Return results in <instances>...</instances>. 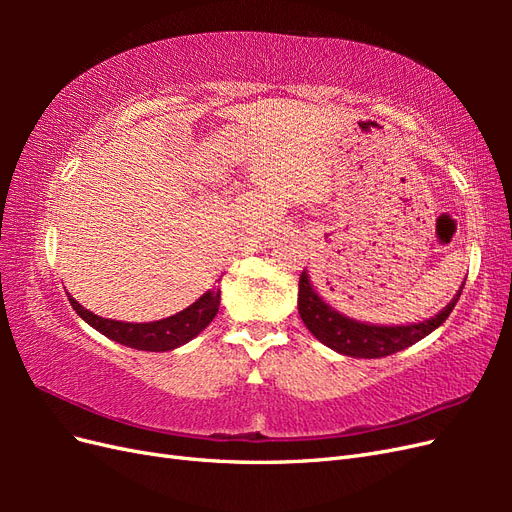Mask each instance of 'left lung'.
<instances>
[{"label": "left lung", "mask_w": 512, "mask_h": 512, "mask_svg": "<svg viewBox=\"0 0 512 512\" xmlns=\"http://www.w3.org/2000/svg\"><path fill=\"white\" fill-rule=\"evenodd\" d=\"M461 290L463 286L438 316L425 322L408 324V327H376V324H363L337 314L333 307L318 297L307 280V273L303 271L299 277V314L309 333L320 339L324 346L348 356H356V359H380V356H389L416 344L418 339L438 329L451 316Z\"/></svg>", "instance_id": "8db88e82"}]
</instances>
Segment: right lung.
I'll list each match as a JSON object with an SVG mask.
<instances>
[{"mask_svg":"<svg viewBox=\"0 0 512 512\" xmlns=\"http://www.w3.org/2000/svg\"><path fill=\"white\" fill-rule=\"evenodd\" d=\"M70 305L74 312L79 314L91 327L113 339L117 344H123L128 348L136 350H147V352H166L173 350L185 342H190L203 331L207 324L215 318L220 309V288L209 290L190 307H185L183 312L158 320V322H145V324H134V322H121V320H108L91 314L79 301L72 297Z\"/></svg>","mask_w":512,"mask_h":512,"instance_id":"right-lung-1","label":"right lung"}]
</instances>
